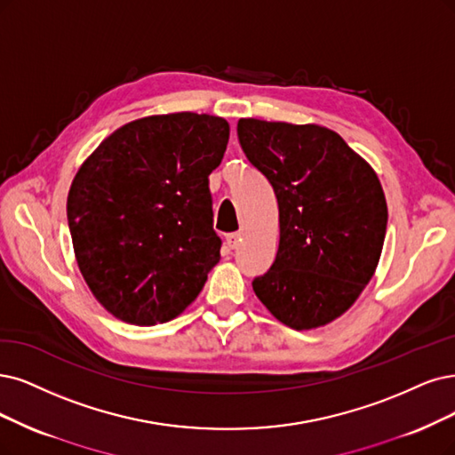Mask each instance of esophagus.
Instances as JSON below:
<instances>
[{"instance_id":"34e87169","label":"esophagus","mask_w":455,"mask_h":455,"mask_svg":"<svg viewBox=\"0 0 455 455\" xmlns=\"http://www.w3.org/2000/svg\"><path fill=\"white\" fill-rule=\"evenodd\" d=\"M242 240H243V236H242L240 232L228 234V236H227V245H228L230 249H238V247L242 245Z\"/></svg>"}]
</instances>
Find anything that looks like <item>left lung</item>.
<instances>
[{
  "label": "left lung",
  "mask_w": 455,
  "mask_h": 455,
  "mask_svg": "<svg viewBox=\"0 0 455 455\" xmlns=\"http://www.w3.org/2000/svg\"><path fill=\"white\" fill-rule=\"evenodd\" d=\"M238 139L279 206L275 262L253 291L289 328L326 326L352 307L379 266L388 223L380 180L323 125L242 117Z\"/></svg>",
  "instance_id": "obj_1"
}]
</instances>
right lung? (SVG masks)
<instances>
[{
  "label": "right lung",
  "instance_id": "1",
  "mask_svg": "<svg viewBox=\"0 0 455 455\" xmlns=\"http://www.w3.org/2000/svg\"><path fill=\"white\" fill-rule=\"evenodd\" d=\"M228 134L219 116H146L110 132L80 164L67 196L75 259L120 321H172L221 260L208 176Z\"/></svg>",
  "mask_w": 455,
  "mask_h": 455
}]
</instances>
